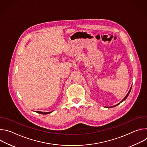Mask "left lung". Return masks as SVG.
I'll use <instances>...</instances> for the list:
<instances>
[{
    "label": "left lung",
    "instance_id": "obj_1",
    "mask_svg": "<svg viewBox=\"0 0 147 147\" xmlns=\"http://www.w3.org/2000/svg\"><path fill=\"white\" fill-rule=\"evenodd\" d=\"M131 87H132V86H131ZM131 88H130V89L129 91V92H128V93L127 94V95H125V97L124 98V99H123V100H121V102H120V103H121L122 102H123V101H124V100H125V99H126V98H127V96H129V94H130V91H131ZM120 103H119L118 104H117V105H114V106H112V107H105V108H113V107H116V106L118 105H119V104H120Z\"/></svg>",
    "mask_w": 147,
    "mask_h": 147
}]
</instances>
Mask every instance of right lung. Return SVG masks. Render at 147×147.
I'll list each match as a JSON object with an SVG mask.
<instances>
[{
  "mask_svg": "<svg viewBox=\"0 0 147 147\" xmlns=\"http://www.w3.org/2000/svg\"><path fill=\"white\" fill-rule=\"evenodd\" d=\"M36 113H39V114H42V115H47V114H49V113H52V112H39V111H36Z\"/></svg>",
  "mask_w": 147,
  "mask_h": 147,
  "instance_id": "1",
  "label": "right lung"
}]
</instances>
